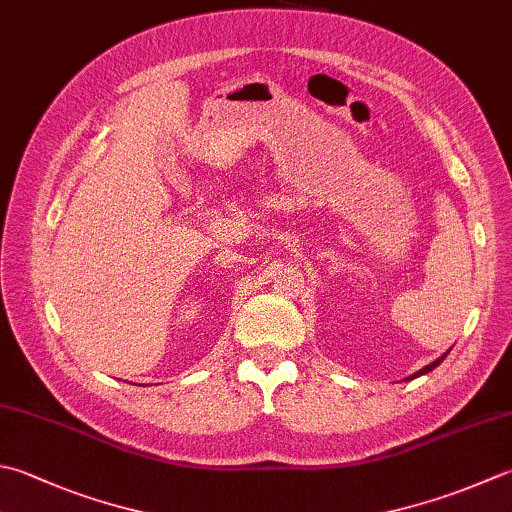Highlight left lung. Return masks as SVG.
Segmentation results:
<instances>
[{
  "mask_svg": "<svg viewBox=\"0 0 512 512\" xmlns=\"http://www.w3.org/2000/svg\"><path fill=\"white\" fill-rule=\"evenodd\" d=\"M446 355H448V353H444L442 357H437L433 364H428V366H424L422 370H417V373H413V375H410L408 379H415V377H419V375H426V373H430V370H433V368H437L439 364H442V362H444V359H446Z\"/></svg>",
  "mask_w": 512,
  "mask_h": 512,
  "instance_id": "1",
  "label": "left lung"
}]
</instances>
